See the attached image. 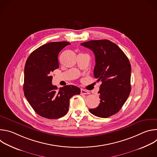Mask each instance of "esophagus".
<instances>
[{
    "label": "esophagus",
    "mask_w": 157,
    "mask_h": 157,
    "mask_svg": "<svg viewBox=\"0 0 157 157\" xmlns=\"http://www.w3.org/2000/svg\"><path fill=\"white\" fill-rule=\"evenodd\" d=\"M81 94H89V92L85 90L84 89H81Z\"/></svg>",
    "instance_id": "obj_1"
}]
</instances>
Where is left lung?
<instances>
[{"mask_svg":"<svg viewBox=\"0 0 157 157\" xmlns=\"http://www.w3.org/2000/svg\"><path fill=\"white\" fill-rule=\"evenodd\" d=\"M81 44L93 52L94 76L102 82L98 92L100 103L89 111L102 118L113 116L121 110L131 91L129 60L116 44L108 40H91Z\"/></svg>","mask_w":157,"mask_h":157,"instance_id":"left-lung-1","label":"left lung"}]
</instances>
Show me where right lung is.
Returning a JSON list of instances; mask_svg holds the SVG:
<instances>
[{"instance_id": "obj_1", "label": "right lung", "mask_w": 157, "mask_h": 157, "mask_svg": "<svg viewBox=\"0 0 157 157\" xmlns=\"http://www.w3.org/2000/svg\"><path fill=\"white\" fill-rule=\"evenodd\" d=\"M70 43L50 42L40 47L29 56L25 66L24 92L28 102L39 116L59 119L69 110L70 99L80 94V89L67 85L58 90L52 83V72L59 68L58 56Z\"/></svg>"}]
</instances>
